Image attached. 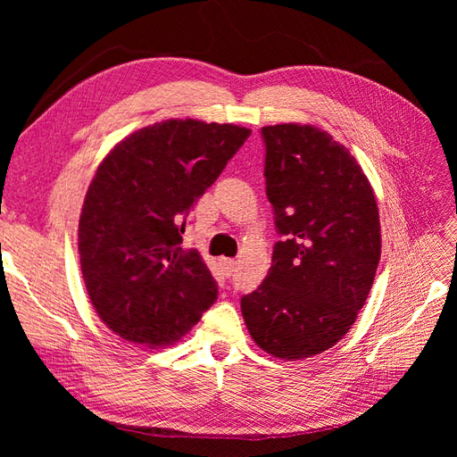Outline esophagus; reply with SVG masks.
I'll return each mask as SVG.
<instances>
[{
    "instance_id": "obj_1",
    "label": "esophagus",
    "mask_w": 457,
    "mask_h": 457,
    "mask_svg": "<svg viewBox=\"0 0 457 457\" xmlns=\"http://www.w3.org/2000/svg\"><path fill=\"white\" fill-rule=\"evenodd\" d=\"M220 267H223V270L230 276L234 272V267H237V261L228 259V257H223V259H220Z\"/></svg>"
}]
</instances>
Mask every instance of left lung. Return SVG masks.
Here are the masks:
<instances>
[{"label": "left lung", "mask_w": 457, "mask_h": 457, "mask_svg": "<svg viewBox=\"0 0 457 457\" xmlns=\"http://www.w3.org/2000/svg\"><path fill=\"white\" fill-rule=\"evenodd\" d=\"M261 137L282 240L240 307L262 351L301 361L334 347L364 307L381 257L379 212L362 168L328 131L278 123Z\"/></svg>", "instance_id": "left-lung-1"}]
</instances>
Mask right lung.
Instances as JSON below:
<instances>
[{"label": "right lung", "mask_w": 457, "mask_h": 457, "mask_svg": "<svg viewBox=\"0 0 457 457\" xmlns=\"http://www.w3.org/2000/svg\"><path fill=\"white\" fill-rule=\"evenodd\" d=\"M232 123L165 120L131 133L101 162L79 215L89 299L126 341L163 347L198 324L217 282L183 250L187 217L250 137Z\"/></svg>", "instance_id": "add662e5"}]
</instances>
